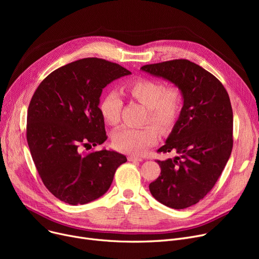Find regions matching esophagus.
I'll list each match as a JSON object with an SVG mask.
<instances>
[{
	"instance_id": "obj_1",
	"label": "esophagus",
	"mask_w": 259,
	"mask_h": 259,
	"mask_svg": "<svg viewBox=\"0 0 259 259\" xmlns=\"http://www.w3.org/2000/svg\"><path fill=\"white\" fill-rule=\"evenodd\" d=\"M128 160L129 161H142L143 158L139 157V156H135V155H129L128 156Z\"/></svg>"
}]
</instances>
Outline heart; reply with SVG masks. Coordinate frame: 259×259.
<instances>
[{
    "mask_svg": "<svg viewBox=\"0 0 259 259\" xmlns=\"http://www.w3.org/2000/svg\"><path fill=\"white\" fill-rule=\"evenodd\" d=\"M121 91L131 100L147 108L145 121H151L161 130H169L179 119L184 97L182 90L175 85L166 86L159 80L139 77L121 87ZM99 109L107 125L115 127L120 120L122 101L115 92L103 95ZM158 141V131L155 126L149 124L141 128H122L112 139L116 150L130 154H141L146 149Z\"/></svg>",
    "mask_w": 259,
    "mask_h": 259,
    "instance_id": "b5f03b06",
    "label": "heart"
}]
</instances>
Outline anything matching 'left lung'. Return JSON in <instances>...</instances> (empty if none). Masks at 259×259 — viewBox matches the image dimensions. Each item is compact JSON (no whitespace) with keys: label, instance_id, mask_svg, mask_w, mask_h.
Returning <instances> with one entry per match:
<instances>
[{"label":"left lung","instance_id":"obj_1","mask_svg":"<svg viewBox=\"0 0 259 259\" xmlns=\"http://www.w3.org/2000/svg\"><path fill=\"white\" fill-rule=\"evenodd\" d=\"M142 70L178 86L184 106L157 152L178 154L156 160L160 175L149 185L153 197L173 209L193 206L216 184L233 148V111L219 78L185 59L149 64Z\"/></svg>","mask_w":259,"mask_h":259}]
</instances>
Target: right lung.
<instances>
[{
	"label": "right lung",
	"mask_w": 259,
	"mask_h": 259,
	"mask_svg": "<svg viewBox=\"0 0 259 259\" xmlns=\"http://www.w3.org/2000/svg\"><path fill=\"white\" fill-rule=\"evenodd\" d=\"M131 72L98 58L67 64L46 76L27 112L26 137L45 187L69 205H84L105 194L116 169L127 161L115 151H90L107 135L99 104L103 89Z\"/></svg>",
	"instance_id": "obj_1"
}]
</instances>
